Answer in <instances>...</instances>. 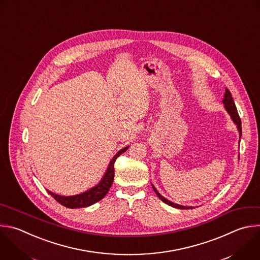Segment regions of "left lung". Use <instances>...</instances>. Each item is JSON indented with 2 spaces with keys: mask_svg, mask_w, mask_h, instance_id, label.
<instances>
[{
  "mask_svg": "<svg viewBox=\"0 0 260 260\" xmlns=\"http://www.w3.org/2000/svg\"><path fill=\"white\" fill-rule=\"evenodd\" d=\"M222 103L224 104V109L226 110V112H228L229 115L231 116L233 122L237 125V129H238V132H239V138H240V139H239V142H240L241 136H242L241 119H240V116H239V114H238V111H237L235 102H234V100H233L232 94H231V92H230L228 89H225V92H224V95H223V99H222ZM152 188H153L155 194L159 197V199H160L162 202H164L165 204H167V205H169V206H171V207L179 208V209H192V208H194L193 206H184V205H180V204H176V203H174V202H171V201L167 200L166 198H164V197L157 191V189L153 186V184H152Z\"/></svg>",
  "mask_w": 260,
  "mask_h": 260,
  "instance_id": "1",
  "label": "left lung"
}]
</instances>
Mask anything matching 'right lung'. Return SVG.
<instances>
[{
    "label": "right lung",
    "mask_w": 260,
    "mask_h": 260,
    "mask_svg": "<svg viewBox=\"0 0 260 260\" xmlns=\"http://www.w3.org/2000/svg\"><path fill=\"white\" fill-rule=\"evenodd\" d=\"M129 146H126L119 150L113 158L110 160L108 167L105 171L104 176L102 177L101 181L94 187H92L90 190H86L83 193L72 195V196H61L58 194H55L49 190L48 193L61 205L67 207V208H82V207H88L91 206L98 201L102 200L106 194L108 193L110 187L112 186L113 180H114V162L117 159L119 155L124 153Z\"/></svg>",
    "instance_id": "1"
}]
</instances>
